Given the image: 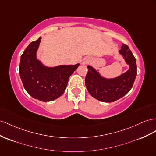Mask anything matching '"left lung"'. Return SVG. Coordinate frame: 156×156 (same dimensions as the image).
Listing matches in <instances>:
<instances>
[{"label": "left lung", "instance_id": "obj_1", "mask_svg": "<svg viewBox=\"0 0 156 156\" xmlns=\"http://www.w3.org/2000/svg\"><path fill=\"white\" fill-rule=\"evenodd\" d=\"M129 68L119 76L106 78L98 70L88 66L85 77L87 90L94 98L104 102H112L127 94L131 89L136 77V61L127 45L123 44L119 50Z\"/></svg>", "mask_w": 156, "mask_h": 156}]
</instances>
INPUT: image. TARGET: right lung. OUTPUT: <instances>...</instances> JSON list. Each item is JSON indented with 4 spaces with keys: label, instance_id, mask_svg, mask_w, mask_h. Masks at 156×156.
<instances>
[{
    "label": "right lung",
    "instance_id": "1",
    "mask_svg": "<svg viewBox=\"0 0 156 156\" xmlns=\"http://www.w3.org/2000/svg\"><path fill=\"white\" fill-rule=\"evenodd\" d=\"M41 37L31 42L21 56L19 73L25 89L33 98L49 102L60 97L66 90L70 75L80 65L48 67L37 58Z\"/></svg>",
    "mask_w": 156,
    "mask_h": 156
}]
</instances>
